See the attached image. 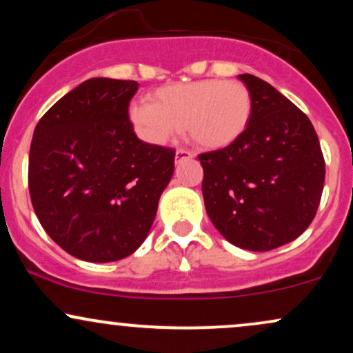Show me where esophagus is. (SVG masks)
<instances>
[{
    "label": "esophagus",
    "mask_w": 353,
    "mask_h": 353,
    "mask_svg": "<svg viewBox=\"0 0 353 353\" xmlns=\"http://www.w3.org/2000/svg\"><path fill=\"white\" fill-rule=\"evenodd\" d=\"M189 157H192V152L185 151V149H177L176 151V163H179L181 159H189Z\"/></svg>",
    "instance_id": "esophagus-1"
}]
</instances>
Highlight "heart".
<instances>
[{
	"label": "heart",
	"instance_id": "obj_1",
	"mask_svg": "<svg viewBox=\"0 0 353 353\" xmlns=\"http://www.w3.org/2000/svg\"><path fill=\"white\" fill-rule=\"evenodd\" d=\"M149 101L132 104L129 117L152 144L168 143L182 128L197 148L217 151L241 139L252 116V94L239 81L169 84L154 91Z\"/></svg>",
	"mask_w": 353,
	"mask_h": 353
}]
</instances>
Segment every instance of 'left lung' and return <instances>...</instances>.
I'll return each instance as SVG.
<instances>
[{
  "instance_id": "8db88e82",
  "label": "left lung",
  "mask_w": 353,
  "mask_h": 353,
  "mask_svg": "<svg viewBox=\"0 0 353 353\" xmlns=\"http://www.w3.org/2000/svg\"><path fill=\"white\" fill-rule=\"evenodd\" d=\"M252 94L241 139L199 156L202 196L214 228L230 244L264 252L310 225L325 181V161L310 119L264 79L239 74Z\"/></svg>"
}]
</instances>
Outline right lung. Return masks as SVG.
Listing matches in <instances>:
<instances>
[{"instance_id":"1","label":"right lung","mask_w":353,"mask_h":353,"mask_svg":"<svg viewBox=\"0 0 353 353\" xmlns=\"http://www.w3.org/2000/svg\"><path fill=\"white\" fill-rule=\"evenodd\" d=\"M136 81L91 78L39 119L28 185L48 236L72 257L114 262L148 237L176 151L148 144L129 121Z\"/></svg>"}]
</instances>
